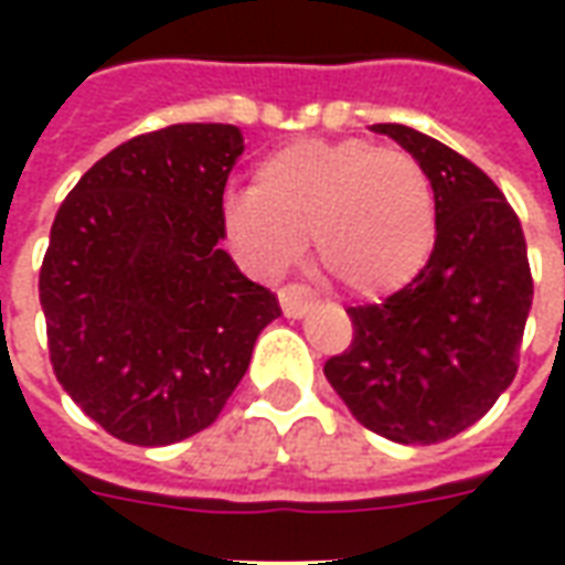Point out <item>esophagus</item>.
Listing matches in <instances>:
<instances>
[{
    "instance_id": "34e87169",
    "label": "esophagus",
    "mask_w": 565,
    "mask_h": 565,
    "mask_svg": "<svg viewBox=\"0 0 565 565\" xmlns=\"http://www.w3.org/2000/svg\"><path fill=\"white\" fill-rule=\"evenodd\" d=\"M278 302H281V311L287 318H306L311 308L318 306L315 294L308 287H299V284H287L278 290Z\"/></svg>"
}]
</instances>
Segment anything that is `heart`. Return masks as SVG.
<instances>
[{
    "instance_id": "heart-1",
    "label": "heart",
    "mask_w": 565,
    "mask_h": 565,
    "mask_svg": "<svg viewBox=\"0 0 565 565\" xmlns=\"http://www.w3.org/2000/svg\"><path fill=\"white\" fill-rule=\"evenodd\" d=\"M223 238L257 278H281L308 235L327 278L356 299L399 294L436 247V190L420 162L369 139H306L271 150L254 190L223 199Z\"/></svg>"
}]
</instances>
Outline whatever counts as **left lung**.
<instances>
[{"label":"left lung","instance_id":"obj_1","mask_svg":"<svg viewBox=\"0 0 565 565\" xmlns=\"http://www.w3.org/2000/svg\"><path fill=\"white\" fill-rule=\"evenodd\" d=\"M399 141L436 190V247L415 281L348 308L354 342L323 375L351 415L399 445H436L484 417L518 375L533 275L502 190L448 145L403 124Z\"/></svg>","mask_w":565,"mask_h":565}]
</instances>
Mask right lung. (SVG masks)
<instances>
[{"instance_id":"add662e5","label":"right lung","mask_w":565,"mask_h":565,"mask_svg":"<svg viewBox=\"0 0 565 565\" xmlns=\"http://www.w3.org/2000/svg\"><path fill=\"white\" fill-rule=\"evenodd\" d=\"M245 141L174 124L105 153L60 205L39 275L63 391L120 441L157 448L217 420L281 315L221 247Z\"/></svg>"}]
</instances>
